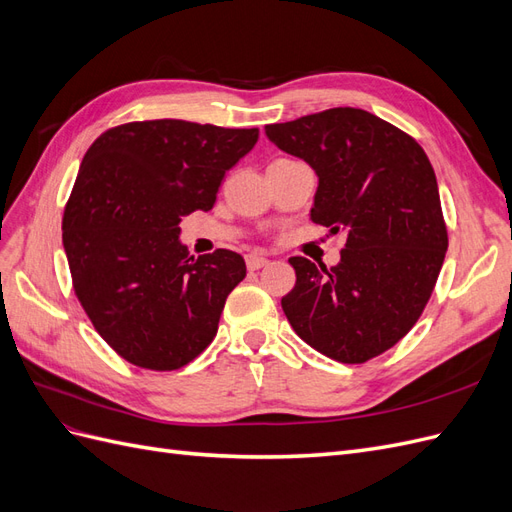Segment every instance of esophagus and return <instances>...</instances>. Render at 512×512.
Segmentation results:
<instances>
[{
  "label": "esophagus",
  "instance_id": "34e87169",
  "mask_svg": "<svg viewBox=\"0 0 512 512\" xmlns=\"http://www.w3.org/2000/svg\"><path fill=\"white\" fill-rule=\"evenodd\" d=\"M245 262H247V269L256 271V269H260V267L269 265V258H267V256H260V254H247V256H245Z\"/></svg>",
  "mask_w": 512,
  "mask_h": 512
}]
</instances>
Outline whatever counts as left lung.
I'll use <instances>...</instances> for the list:
<instances>
[{"label": "left lung", "instance_id": "left-lung-1", "mask_svg": "<svg viewBox=\"0 0 512 512\" xmlns=\"http://www.w3.org/2000/svg\"><path fill=\"white\" fill-rule=\"evenodd\" d=\"M265 132L316 170L309 220L348 232L337 267L288 260L297 284L282 299L284 314L329 359H374L421 318L448 247L427 153L393 123L350 106L271 123Z\"/></svg>", "mask_w": 512, "mask_h": 512}]
</instances>
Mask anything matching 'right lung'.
<instances>
[{
    "label": "right lung",
    "instance_id": "obj_1",
    "mask_svg": "<svg viewBox=\"0 0 512 512\" xmlns=\"http://www.w3.org/2000/svg\"><path fill=\"white\" fill-rule=\"evenodd\" d=\"M256 141L258 128L153 119L121 123L87 149L61 239L76 299L121 359L173 371L213 342L245 260L190 256L179 222L213 207L226 170Z\"/></svg>",
    "mask_w": 512,
    "mask_h": 512
}]
</instances>
